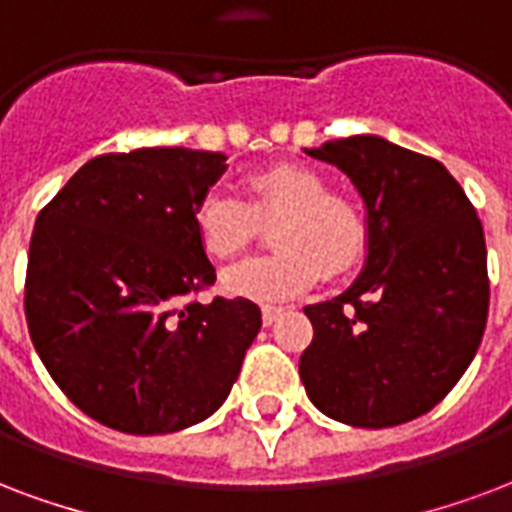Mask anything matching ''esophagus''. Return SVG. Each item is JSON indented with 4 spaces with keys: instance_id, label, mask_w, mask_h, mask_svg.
I'll return each mask as SVG.
<instances>
[{
    "instance_id": "obj_1",
    "label": "esophagus",
    "mask_w": 512,
    "mask_h": 512,
    "mask_svg": "<svg viewBox=\"0 0 512 512\" xmlns=\"http://www.w3.org/2000/svg\"><path fill=\"white\" fill-rule=\"evenodd\" d=\"M280 315H283V307H275V305H264V307H261V321H264V326L275 324Z\"/></svg>"
}]
</instances>
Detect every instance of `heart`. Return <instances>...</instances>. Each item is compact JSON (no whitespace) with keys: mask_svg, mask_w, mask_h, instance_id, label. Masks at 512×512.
Masks as SVG:
<instances>
[{"mask_svg":"<svg viewBox=\"0 0 512 512\" xmlns=\"http://www.w3.org/2000/svg\"><path fill=\"white\" fill-rule=\"evenodd\" d=\"M275 253L253 256L224 272L229 297L283 302L299 297L324 272L337 278L361 259L367 226L356 202L326 191V180L302 164H275L242 183V199L213 188L194 205V229L213 259H232L253 242L259 224L275 221Z\"/></svg>","mask_w":512,"mask_h":512,"instance_id":"1","label":"heart"}]
</instances>
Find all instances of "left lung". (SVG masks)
I'll return each instance as SVG.
<instances>
[{
  "label": "left lung",
  "instance_id": "left-lung-1",
  "mask_svg": "<svg viewBox=\"0 0 512 512\" xmlns=\"http://www.w3.org/2000/svg\"><path fill=\"white\" fill-rule=\"evenodd\" d=\"M343 169L367 210L364 270L340 297L307 305L313 343L299 378L324 416L386 429L443 402L489 318L486 240L440 161L378 134L305 148Z\"/></svg>",
  "mask_w": 512,
  "mask_h": 512
}]
</instances>
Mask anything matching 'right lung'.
I'll return each instance as SVG.
<instances>
[{"label": "right lung", "mask_w": 512, "mask_h": 512, "mask_svg": "<svg viewBox=\"0 0 512 512\" xmlns=\"http://www.w3.org/2000/svg\"><path fill=\"white\" fill-rule=\"evenodd\" d=\"M224 153L137 148L96 156L42 207L26 324L45 370L99 424L169 434L224 405L261 329L248 299H180L213 286L194 205Z\"/></svg>", "instance_id": "1"}]
</instances>
